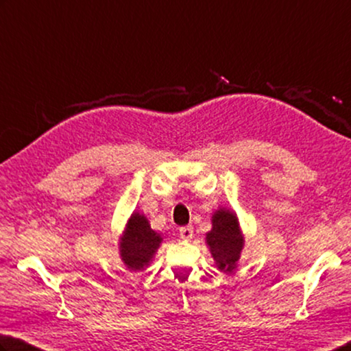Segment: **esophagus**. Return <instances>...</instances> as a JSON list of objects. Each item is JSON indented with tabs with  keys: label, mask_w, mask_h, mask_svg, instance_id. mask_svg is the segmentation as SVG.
Here are the masks:
<instances>
[{
	"label": "esophagus",
	"mask_w": 351,
	"mask_h": 351,
	"mask_svg": "<svg viewBox=\"0 0 351 351\" xmlns=\"http://www.w3.org/2000/svg\"><path fill=\"white\" fill-rule=\"evenodd\" d=\"M180 237L184 241H190L193 238V227L192 226H186L180 228Z\"/></svg>",
	"instance_id": "esophagus-1"
}]
</instances>
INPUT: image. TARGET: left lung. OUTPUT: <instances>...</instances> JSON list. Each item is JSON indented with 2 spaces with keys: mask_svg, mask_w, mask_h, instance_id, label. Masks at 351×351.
<instances>
[{
  "mask_svg": "<svg viewBox=\"0 0 351 351\" xmlns=\"http://www.w3.org/2000/svg\"><path fill=\"white\" fill-rule=\"evenodd\" d=\"M212 230L207 233V245L219 270L232 271L239 259L244 238H242L237 215L230 210L219 208L212 216Z\"/></svg>",
  "mask_w": 351,
  "mask_h": 351,
  "instance_id": "1",
  "label": "left lung"
}]
</instances>
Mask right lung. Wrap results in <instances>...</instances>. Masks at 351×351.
Segmentation results:
<instances>
[{"label": "right lung", "instance_id": "1", "mask_svg": "<svg viewBox=\"0 0 351 351\" xmlns=\"http://www.w3.org/2000/svg\"><path fill=\"white\" fill-rule=\"evenodd\" d=\"M161 241V234L152 230L144 215L133 213L119 242L121 259L129 270H144V267L149 265L154 258Z\"/></svg>", "mask_w": 351, "mask_h": 351}]
</instances>
